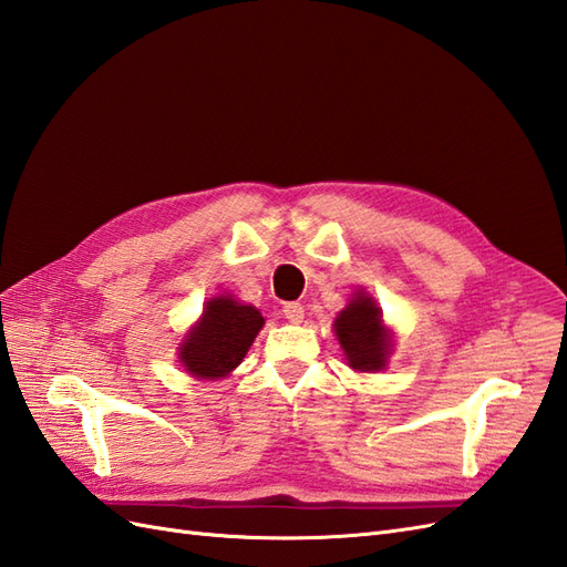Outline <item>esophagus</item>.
Instances as JSON below:
<instances>
[{"instance_id": "34e87169", "label": "esophagus", "mask_w": 567, "mask_h": 567, "mask_svg": "<svg viewBox=\"0 0 567 567\" xmlns=\"http://www.w3.org/2000/svg\"><path fill=\"white\" fill-rule=\"evenodd\" d=\"M284 317L290 323H300L305 319V307L300 302H286L284 305Z\"/></svg>"}]
</instances>
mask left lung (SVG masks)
Returning a JSON list of instances; mask_svg holds the SVG:
<instances>
[{
	"instance_id": "8db88e82",
	"label": "left lung",
	"mask_w": 567,
	"mask_h": 567,
	"mask_svg": "<svg viewBox=\"0 0 567 567\" xmlns=\"http://www.w3.org/2000/svg\"><path fill=\"white\" fill-rule=\"evenodd\" d=\"M333 331L342 352H346L348 367L354 371H381L388 367L392 352V336L383 326V312L364 290H357L354 298L340 310Z\"/></svg>"
}]
</instances>
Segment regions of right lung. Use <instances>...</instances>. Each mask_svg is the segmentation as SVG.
<instances>
[{"instance_id": "1", "label": "right lung", "mask_w": 567, "mask_h": 567, "mask_svg": "<svg viewBox=\"0 0 567 567\" xmlns=\"http://www.w3.org/2000/svg\"><path fill=\"white\" fill-rule=\"evenodd\" d=\"M262 323L265 317L252 305L215 296L179 346V362L198 381L225 379L244 362Z\"/></svg>"}]
</instances>
